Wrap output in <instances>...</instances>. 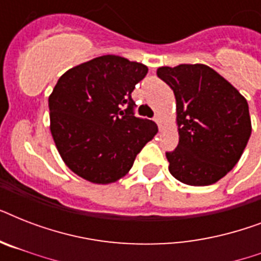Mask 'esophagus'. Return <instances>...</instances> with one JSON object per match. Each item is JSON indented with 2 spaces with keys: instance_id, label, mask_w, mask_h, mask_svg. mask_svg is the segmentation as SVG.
Instances as JSON below:
<instances>
[{
  "instance_id": "esophagus-1",
  "label": "esophagus",
  "mask_w": 261,
  "mask_h": 261,
  "mask_svg": "<svg viewBox=\"0 0 261 261\" xmlns=\"http://www.w3.org/2000/svg\"><path fill=\"white\" fill-rule=\"evenodd\" d=\"M154 122L159 124V126H161V123H163V118L160 116V115H155L154 116Z\"/></svg>"
}]
</instances>
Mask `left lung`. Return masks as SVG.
<instances>
[{
  "label": "left lung",
  "instance_id": "8db88e82",
  "mask_svg": "<svg viewBox=\"0 0 261 261\" xmlns=\"http://www.w3.org/2000/svg\"><path fill=\"white\" fill-rule=\"evenodd\" d=\"M157 75L176 97L178 145L169 172L188 186L214 184L241 159L252 133L247 98L203 63L161 66Z\"/></svg>",
  "mask_w": 261,
  "mask_h": 261
}]
</instances>
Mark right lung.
<instances>
[{"mask_svg":"<svg viewBox=\"0 0 261 261\" xmlns=\"http://www.w3.org/2000/svg\"><path fill=\"white\" fill-rule=\"evenodd\" d=\"M147 66L102 55L71 67L48 97L50 130L63 163L93 184H111L130 172L159 127L134 116L131 92Z\"/></svg>","mask_w":261,"mask_h":261,"instance_id":"1","label":"right lung"}]
</instances>
